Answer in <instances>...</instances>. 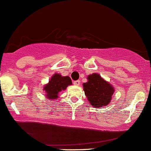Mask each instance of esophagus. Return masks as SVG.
Masks as SVG:
<instances>
[{"instance_id": "1", "label": "esophagus", "mask_w": 151, "mask_h": 151, "mask_svg": "<svg viewBox=\"0 0 151 151\" xmlns=\"http://www.w3.org/2000/svg\"><path fill=\"white\" fill-rule=\"evenodd\" d=\"M73 83H74V86H80V80H76V81H74V82H73Z\"/></svg>"}]
</instances>
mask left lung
Segmentation results:
<instances>
[{"instance_id": "8db88e82", "label": "left lung", "mask_w": 151, "mask_h": 151, "mask_svg": "<svg viewBox=\"0 0 151 151\" xmlns=\"http://www.w3.org/2000/svg\"><path fill=\"white\" fill-rule=\"evenodd\" d=\"M87 79V83L83 84V90L91 105L94 108L108 105L114 92V87L96 73L89 74Z\"/></svg>"}]
</instances>
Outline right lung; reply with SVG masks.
<instances>
[{
	"label": "right lung",
	"mask_w": 151,
	"mask_h": 151,
	"mask_svg": "<svg viewBox=\"0 0 151 151\" xmlns=\"http://www.w3.org/2000/svg\"><path fill=\"white\" fill-rule=\"evenodd\" d=\"M72 84L71 78L68 76L62 77L60 74H55L49 80V83L43 88L46 96L49 99H58V93L66 89L67 86Z\"/></svg>",
	"instance_id": "add662e5"
}]
</instances>
